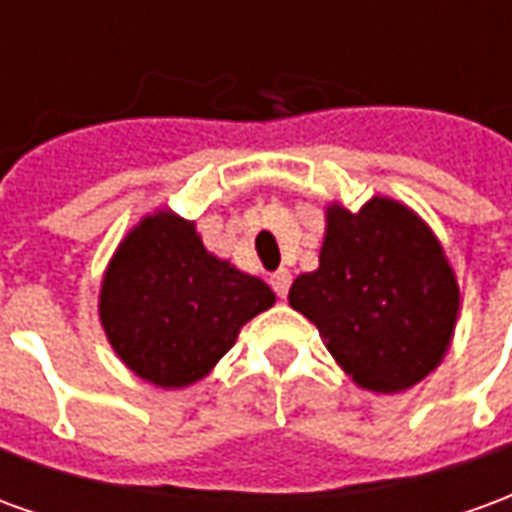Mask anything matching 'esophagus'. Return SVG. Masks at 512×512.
Returning <instances> with one entry per match:
<instances>
[{
	"label": "esophagus",
	"instance_id": "1",
	"mask_svg": "<svg viewBox=\"0 0 512 512\" xmlns=\"http://www.w3.org/2000/svg\"><path fill=\"white\" fill-rule=\"evenodd\" d=\"M271 288L277 293L279 299H285L288 296V288H290V271L288 268H279L271 274Z\"/></svg>",
	"mask_w": 512,
	"mask_h": 512
}]
</instances>
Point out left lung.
<instances>
[{"label":"left lung","mask_w":512,"mask_h":512,"mask_svg":"<svg viewBox=\"0 0 512 512\" xmlns=\"http://www.w3.org/2000/svg\"><path fill=\"white\" fill-rule=\"evenodd\" d=\"M288 301L356 386L395 395L441 365L461 288L425 219L376 194L356 213L326 205L318 268L293 279Z\"/></svg>","instance_id":"left-lung-1"}]
</instances>
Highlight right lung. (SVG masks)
<instances>
[{
  "label": "right lung",
  "instance_id": "1",
  "mask_svg": "<svg viewBox=\"0 0 512 512\" xmlns=\"http://www.w3.org/2000/svg\"><path fill=\"white\" fill-rule=\"evenodd\" d=\"M274 301L263 279L211 255L197 224L158 208L117 244L101 279L98 318L134 376L183 389L208 376L241 326Z\"/></svg>",
  "mask_w": 512,
  "mask_h": 512
}]
</instances>
